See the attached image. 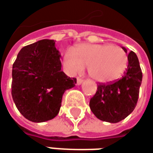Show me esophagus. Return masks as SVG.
<instances>
[{
  "label": "esophagus",
  "instance_id": "esophagus-1",
  "mask_svg": "<svg viewBox=\"0 0 153 153\" xmlns=\"http://www.w3.org/2000/svg\"><path fill=\"white\" fill-rule=\"evenodd\" d=\"M82 82H83V79H80V78H77V85H81Z\"/></svg>",
  "mask_w": 153,
  "mask_h": 153
}]
</instances>
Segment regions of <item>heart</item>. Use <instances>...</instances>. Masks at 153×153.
<instances>
[{"mask_svg":"<svg viewBox=\"0 0 153 153\" xmlns=\"http://www.w3.org/2000/svg\"><path fill=\"white\" fill-rule=\"evenodd\" d=\"M63 64L69 74H76L88 66L89 75L96 81L107 83L119 79L128 65L127 52L109 44H81L75 51L68 49Z\"/></svg>","mask_w":153,"mask_h":153,"instance_id":"obj_1","label":"heart"}]
</instances>
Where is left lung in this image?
I'll use <instances>...</instances> for the list:
<instances>
[{"mask_svg": "<svg viewBox=\"0 0 153 153\" xmlns=\"http://www.w3.org/2000/svg\"><path fill=\"white\" fill-rule=\"evenodd\" d=\"M126 52V48L122 47ZM128 67L124 76L108 84H99L91 101L90 108L100 120L118 123L134 111L139 97L142 73L134 51L128 54Z\"/></svg>", "mask_w": 153, "mask_h": 153, "instance_id": "left-lung-1", "label": "left lung"}]
</instances>
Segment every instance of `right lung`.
Returning a JSON list of instances; mask_svg holds the SVG:
<instances>
[{"label":"right lung","instance_id":"1","mask_svg":"<svg viewBox=\"0 0 153 153\" xmlns=\"http://www.w3.org/2000/svg\"><path fill=\"white\" fill-rule=\"evenodd\" d=\"M61 55L53 40L23 47L13 65L12 96L20 113L34 123L54 119L62 95L75 86L76 79L61 70Z\"/></svg>","mask_w":153,"mask_h":153}]
</instances>
